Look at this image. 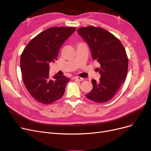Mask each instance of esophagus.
I'll return each instance as SVG.
<instances>
[{
    "label": "esophagus",
    "mask_w": 151,
    "mask_h": 151,
    "mask_svg": "<svg viewBox=\"0 0 151 151\" xmlns=\"http://www.w3.org/2000/svg\"><path fill=\"white\" fill-rule=\"evenodd\" d=\"M74 79L76 80H78V81H83V80H84L83 78H81L80 76H75Z\"/></svg>",
    "instance_id": "obj_1"
}]
</instances>
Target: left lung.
Here are the masks:
<instances>
[{
  "label": "left lung",
  "instance_id": "1",
  "mask_svg": "<svg viewBox=\"0 0 151 151\" xmlns=\"http://www.w3.org/2000/svg\"><path fill=\"white\" fill-rule=\"evenodd\" d=\"M78 33L86 42L92 58L100 64L98 68L101 78L99 82L92 80V90L86 97L97 103L112 99L126 78L128 58L119 39L101 27H81Z\"/></svg>",
  "mask_w": 151,
  "mask_h": 151
}]
</instances>
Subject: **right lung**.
Instances as JSON below:
<instances>
[{
	"mask_svg": "<svg viewBox=\"0 0 151 151\" xmlns=\"http://www.w3.org/2000/svg\"><path fill=\"white\" fill-rule=\"evenodd\" d=\"M75 30L71 27L50 28L32 39L22 52V80L27 91L38 102L52 104L64 94L70 79L56 75L50 80L49 63L57 60L61 45Z\"/></svg>",
	"mask_w": 151,
	"mask_h": 151,
	"instance_id": "right-lung-1",
	"label": "right lung"
}]
</instances>
